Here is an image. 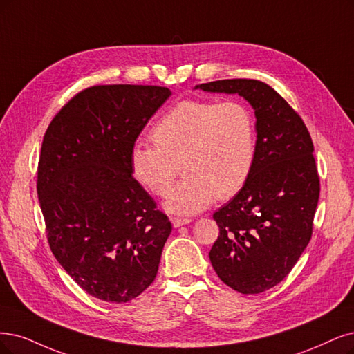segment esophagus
<instances>
[{"instance_id": "obj_1", "label": "esophagus", "mask_w": 354, "mask_h": 354, "mask_svg": "<svg viewBox=\"0 0 354 354\" xmlns=\"http://www.w3.org/2000/svg\"><path fill=\"white\" fill-rule=\"evenodd\" d=\"M188 223H191L189 218H180V217H174V218H172L174 227H180V226L188 225Z\"/></svg>"}]
</instances>
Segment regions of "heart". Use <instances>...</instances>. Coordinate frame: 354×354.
<instances>
[{
  "mask_svg": "<svg viewBox=\"0 0 354 354\" xmlns=\"http://www.w3.org/2000/svg\"><path fill=\"white\" fill-rule=\"evenodd\" d=\"M150 136L153 146L137 142L131 149V174L156 197H165L179 162L185 179L167 197L170 213H200L217 197L238 194L251 176L257 128L241 102L184 100L157 121Z\"/></svg>",
  "mask_w": 354,
  "mask_h": 354,
  "instance_id": "b5f03b06",
  "label": "heart"
}]
</instances>
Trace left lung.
Instances as JSON below:
<instances>
[{"label":"left lung","instance_id":"1","mask_svg":"<svg viewBox=\"0 0 354 354\" xmlns=\"http://www.w3.org/2000/svg\"><path fill=\"white\" fill-rule=\"evenodd\" d=\"M195 88L236 93L255 111L252 172L213 214L220 234L208 257L220 280L233 290L263 293L292 271L312 236L319 198L312 138L302 118L263 82L232 78Z\"/></svg>","mask_w":354,"mask_h":354}]
</instances>
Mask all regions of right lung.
<instances>
[{
    "instance_id": "1",
    "label": "right lung",
    "mask_w": 354,
    "mask_h": 354,
    "mask_svg": "<svg viewBox=\"0 0 354 354\" xmlns=\"http://www.w3.org/2000/svg\"><path fill=\"white\" fill-rule=\"evenodd\" d=\"M170 90L93 86L50 121L37 166V197L52 254L96 299L125 304L156 279L172 232L131 174L129 151Z\"/></svg>"
}]
</instances>
